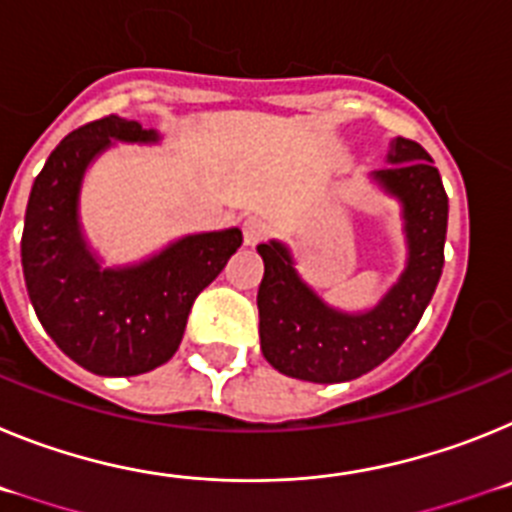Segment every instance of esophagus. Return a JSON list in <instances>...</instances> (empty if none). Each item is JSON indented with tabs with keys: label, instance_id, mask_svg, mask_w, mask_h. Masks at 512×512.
Masks as SVG:
<instances>
[{
	"label": "esophagus",
	"instance_id": "1",
	"mask_svg": "<svg viewBox=\"0 0 512 512\" xmlns=\"http://www.w3.org/2000/svg\"><path fill=\"white\" fill-rule=\"evenodd\" d=\"M266 233H269V225H266L261 217L248 215L246 220H243V243H246V246L261 243L266 238Z\"/></svg>",
	"mask_w": 512,
	"mask_h": 512
}]
</instances>
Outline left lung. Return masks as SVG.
<instances>
[{"mask_svg":"<svg viewBox=\"0 0 512 512\" xmlns=\"http://www.w3.org/2000/svg\"><path fill=\"white\" fill-rule=\"evenodd\" d=\"M382 169L366 182L400 207L405 266L374 305L341 310L302 279L284 241L256 246L264 259L259 287L261 354L284 377L315 384L351 382L390 359L423 318L443 271L449 197L433 158L392 138Z\"/></svg>","mask_w":512,"mask_h":512,"instance_id":"1","label":"left lung"}]
</instances>
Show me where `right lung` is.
<instances>
[{
  "mask_svg": "<svg viewBox=\"0 0 512 512\" xmlns=\"http://www.w3.org/2000/svg\"><path fill=\"white\" fill-rule=\"evenodd\" d=\"M117 143L158 146L161 133L112 115L66 135L35 179L20 246L40 325L99 377H135L166 364L192 302L243 243L241 228L187 233L130 264H104L81 220V189L94 161Z\"/></svg>",
  "mask_w": 512,
  "mask_h": 512,
  "instance_id": "1",
  "label": "right lung"
}]
</instances>
